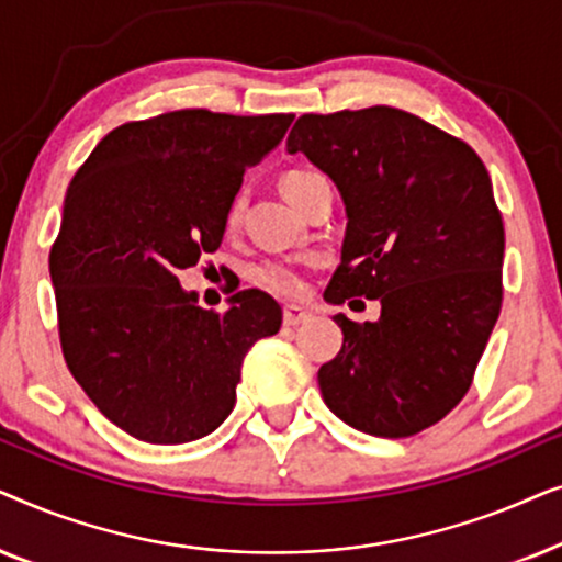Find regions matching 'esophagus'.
Here are the masks:
<instances>
[{
  "mask_svg": "<svg viewBox=\"0 0 562 562\" xmlns=\"http://www.w3.org/2000/svg\"><path fill=\"white\" fill-rule=\"evenodd\" d=\"M312 319V312L302 310V306L296 304H289L286 310H283V325L286 327H296V325H304V322Z\"/></svg>",
  "mask_w": 562,
  "mask_h": 562,
  "instance_id": "1",
  "label": "esophagus"
}]
</instances>
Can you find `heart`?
Masks as SVG:
<instances>
[{"instance_id":"heart-1","label":"heart","mask_w":562,"mask_h":562,"mask_svg":"<svg viewBox=\"0 0 562 562\" xmlns=\"http://www.w3.org/2000/svg\"><path fill=\"white\" fill-rule=\"evenodd\" d=\"M317 179H322V176L312 173V171H289L281 179V191H283V194H286V199H289L291 204H296V199L302 196L304 191L310 189ZM243 206H245V196L237 194L233 199V204H229V210H227V222H229V225H237ZM258 279H260V283H263L266 289H271V291H276V294H283V296H296V294H302V289H304L302 273H299L294 266H286V263L266 266L263 271L258 273Z\"/></svg>"}]
</instances>
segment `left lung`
<instances>
[{
  "label": "left lung",
  "instance_id": "left-lung-1",
  "mask_svg": "<svg viewBox=\"0 0 562 562\" xmlns=\"http://www.w3.org/2000/svg\"><path fill=\"white\" fill-rule=\"evenodd\" d=\"M286 150L325 171L345 204L325 299L381 304L375 322L333 317L342 348L319 368L322 398L366 435H417L468 394L502 310L504 222L486 166L394 106L302 114Z\"/></svg>",
  "mask_w": 562,
  "mask_h": 562
}]
</instances>
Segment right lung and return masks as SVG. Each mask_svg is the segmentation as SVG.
<instances>
[{
  "label": "right lung",
  "instance_id": "right-lung-1",
  "mask_svg": "<svg viewBox=\"0 0 562 562\" xmlns=\"http://www.w3.org/2000/svg\"><path fill=\"white\" fill-rule=\"evenodd\" d=\"M294 114L166 112L102 137L68 183L50 250L68 371L112 425L150 445L217 429L235 406L245 352L281 327L266 291L199 306L179 273L220 248L245 168Z\"/></svg>",
  "mask_w": 562,
  "mask_h": 562
}]
</instances>
